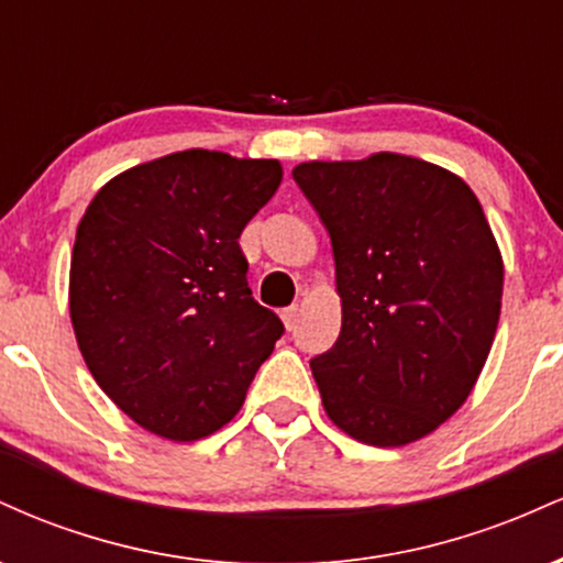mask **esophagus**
<instances>
[{
    "label": "esophagus",
    "instance_id": "34e87169",
    "mask_svg": "<svg viewBox=\"0 0 563 563\" xmlns=\"http://www.w3.org/2000/svg\"><path fill=\"white\" fill-rule=\"evenodd\" d=\"M280 318H283V322H286L288 331H294V328H296V320H299V303H294V307L283 309Z\"/></svg>",
    "mask_w": 563,
    "mask_h": 563
}]
</instances>
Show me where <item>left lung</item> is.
Wrapping results in <instances>:
<instances>
[{
	"label": "left lung",
	"instance_id": "1",
	"mask_svg": "<svg viewBox=\"0 0 563 563\" xmlns=\"http://www.w3.org/2000/svg\"><path fill=\"white\" fill-rule=\"evenodd\" d=\"M294 179L331 232L341 333L314 357L325 416L402 448L461 410L493 349L503 254L457 174L402 153L303 161Z\"/></svg>",
	"mask_w": 563,
	"mask_h": 563
}]
</instances>
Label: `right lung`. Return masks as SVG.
<instances>
[{
    "label": "right lung",
    "mask_w": 563,
    "mask_h": 563,
    "mask_svg": "<svg viewBox=\"0 0 563 563\" xmlns=\"http://www.w3.org/2000/svg\"><path fill=\"white\" fill-rule=\"evenodd\" d=\"M280 183V161L192 147L115 174L89 200L70 325L97 386L151 434L196 442L230 423L283 335L238 243Z\"/></svg>",
    "instance_id": "add662e5"
}]
</instances>
